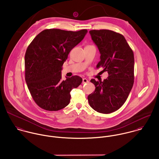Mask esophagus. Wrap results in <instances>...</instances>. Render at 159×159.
Here are the masks:
<instances>
[{
	"label": "esophagus",
	"instance_id": "1",
	"mask_svg": "<svg viewBox=\"0 0 159 159\" xmlns=\"http://www.w3.org/2000/svg\"><path fill=\"white\" fill-rule=\"evenodd\" d=\"M88 82H89V81H88V79H86V78H83V84L87 83H88Z\"/></svg>",
	"mask_w": 159,
	"mask_h": 159
}]
</instances>
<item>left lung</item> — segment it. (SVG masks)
<instances>
[{"label": "left lung", "instance_id": "left-lung-1", "mask_svg": "<svg viewBox=\"0 0 159 159\" xmlns=\"http://www.w3.org/2000/svg\"><path fill=\"white\" fill-rule=\"evenodd\" d=\"M89 33L101 53L97 68L108 73L103 81L91 82L96 87L88 97L90 106L102 113L119 109L126 101L134 83V53L125 37L108 30H91Z\"/></svg>", "mask_w": 159, "mask_h": 159}]
</instances>
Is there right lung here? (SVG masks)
<instances>
[{"label":"right lung","mask_w":159,"mask_h":159,"mask_svg":"<svg viewBox=\"0 0 159 159\" xmlns=\"http://www.w3.org/2000/svg\"><path fill=\"white\" fill-rule=\"evenodd\" d=\"M87 33V30H45L28 46L25 56V80L33 100L41 108L57 111L69 104L71 91L83 79L73 76L62 80V65Z\"/></svg>","instance_id":"right-lung-1"}]
</instances>
